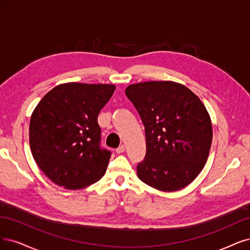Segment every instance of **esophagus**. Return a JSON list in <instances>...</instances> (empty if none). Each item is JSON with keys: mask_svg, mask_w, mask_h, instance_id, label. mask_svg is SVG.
<instances>
[{"mask_svg": "<svg viewBox=\"0 0 250 250\" xmlns=\"http://www.w3.org/2000/svg\"><path fill=\"white\" fill-rule=\"evenodd\" d=\"M125 145H120L118 148L116 149V153H123L124 151H125Z\"/></svg>", "mask_w": 250, "mask_h": 250, "instance_id": "obj_1", "label": "esophagus"}]
</instances>
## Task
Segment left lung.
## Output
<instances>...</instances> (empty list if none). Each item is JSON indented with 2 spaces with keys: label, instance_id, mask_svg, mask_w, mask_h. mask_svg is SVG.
<instances>
[{
  "label": "left lung",
  "instance_id": "1",
  "mask_svg": "<svg viewBox=\"0 0 250 250\" xmlns=\"http://www.w3.org/2000/svg\"><path fill=\"white\" fill-rule=\"evenodd\" d=\"M125 95L145 127L146 154L137 174L162 191L186 188L207 162L212 125L201 100L180 83L147 81L128 85Z\"/></svg>",
  "mask_w": 250,
  "mask_h": 250
}]
</instances>
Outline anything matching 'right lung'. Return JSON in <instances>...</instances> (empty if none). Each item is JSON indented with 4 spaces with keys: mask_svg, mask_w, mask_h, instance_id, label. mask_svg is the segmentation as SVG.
<instances>
[{
    "mask_svg": "<svg viewBox=\"0 0 250 250\" xmlns=\"http://www.w3.org/2000/svg\"><path fill=\"white\" fill-rule=\"evenodd\" d=\"M115 85L63 83L46 94L30 122L34 160L52 182L81 189L105 174L111 152L101 147L98 115Z\"/></svg>",
    "mask_w": 250,
    "mask_h": 250,
    "instance_id": "1",
    "label": "right lung"
}]
</instances>
